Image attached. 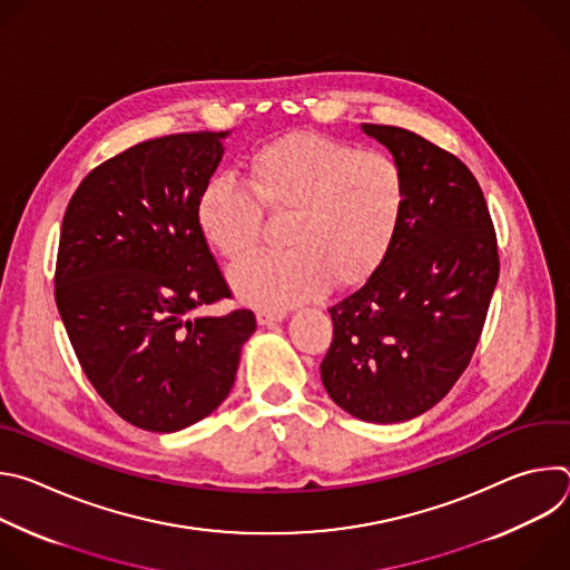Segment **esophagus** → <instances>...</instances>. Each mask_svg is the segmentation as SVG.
Listing matches in <instances>:
<instances>
[{
  "label": "esophagus",
  "instance_id": "34e87169",
  "mask_svg": "<svg viewBox=\"0 0 570 570\" xmlns=\"http://www.w3.org/2000/svg\"><path fill=\"white\" fill-rule=\"evenodd\" d=\"M286 317L284 311H257V324L259 327H273V324L282 322Z\"/></svg>",
  "mask_w": 570,
  "mask_h": 570
}]
</instances>
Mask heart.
Wrapping results in <instances>:
<instances>
[{
    "label": "heart",
    "mask_w": 570,
    "mask_h": 570,
    "mask_svg": "<svg viewBox=\"0 0 570 570\" xmlns=\"http://www.w3.org/2000/svg\"><path fill=\"white\" fill-rule=\"evenodd\" d=\"M248 187L214 178L196 205L198 229L229 264L248 262L262 240V209L286 216L288 253L232 271L234 295L262 311H284L324 288L363 284L390 255L409 207V180L381 150L317 132H288L259 146Z\"/></svg>",
    "instance_id": "b5f03b06"
}]
</instances>
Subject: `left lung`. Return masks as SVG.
<instances>
[{"label": "left lung", "mask_w": 570, "mask_h": 570, "mask_svg": "<svg viewBox=\"0 0 570 570\" xmlns=\"http://www.w3.org/2000/svg\"><path fill=\"white\" fill-rule=\"evenodd\" d=\"M409 180V207L374 275L330 308L324 390L352 417L409 422L440 403L478 345L499 282L497 232L462 161L396 126L363 124Z\"/></svg>", "instance_id": "left-lung-1"}]
</instances>
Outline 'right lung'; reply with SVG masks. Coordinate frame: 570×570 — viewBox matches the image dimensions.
Wrapping results in <instances>:
<instances>
[{
	"instance_id": "1",
	"label": "right lung",
	"mask_w": 570,
	"mask_h": 570,
	"mask_svg": "<svg viewBox=\"0 0 570 570\" xmlns=\"http://www.w3.org/2000/svg\"><path fill=\"white\" fill-rule=\"evenodd\" d=\"M227 135H169L115 155L62 218L56 304L71 347L110 409L150 433L212 415L257 330L248 308L194 315L229 297L196 220Z\"/></svg>"
}]
</instances>
